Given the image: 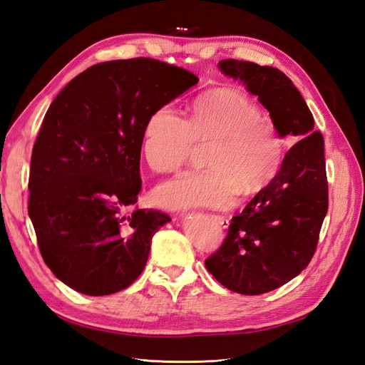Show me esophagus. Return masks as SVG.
<instances>
[{
  "mask_svg": "<svg viewBox=\"0 0 365 365\" xmlns=\"http://www.w3.org/2000/svg\"><path fill=\"white\" fill-rule=\"evenodd\" d=\"M212 217H213L215 222H216L217 225L222 227V228H227L228 224H230V220H228L225 216H222V215H213Z\"/></svg>",
  "mask_w": 365,
  "mask_h": 365,
  "instance_id": "obj_1",
  "label": "esophagus"
}]
</instances>
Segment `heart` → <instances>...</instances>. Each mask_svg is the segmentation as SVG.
<instances>
[{
    "mask_svg": "<svg viewBox=\"0 0 365 365\" xmlns=\"http://www.w3.org/2000/svg\"><path fill=\"white\" fill-rule=\"evenodd\" d=\"M256 101L235 88H217L195 98L189 117L170 105L157 108L143 129V153L152 170H178L195 145L208 146L207 169L164 182L155 200L168 208L227 207L237 195L254 196L272 182L283 163V138L262 117Z\"/></svg>",
    "mask_w": 365,
    "mask_h": 365,
    "instance_id": "b5f03b06",
    "label": "heart"
}]
</instances>
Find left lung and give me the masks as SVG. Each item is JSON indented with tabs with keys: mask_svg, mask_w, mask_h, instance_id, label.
<instances>
[{
	"mask_svg": "<svg viewBox=\"0 0 365 365\" xmlns=\"http://www.w3.org/2000/svg\"><path fill=\"white\" fill-rule=\"evenodd\" d=\"M217 67L257 96L282 137L298 140L277 176L231 219L222 245L205 260L227 289L259 295L292 280L314 257L329 207L324 138L314 130L312 113L284 73L236 59Z\"/></svg>",
	"mask_w": 365,
	"mask_h": 365,
	"instance_id": "left-lung-1",
	"label": "left lung"
}]
</instances>
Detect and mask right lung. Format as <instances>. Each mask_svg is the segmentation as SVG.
I'll return each mask as SVG.
<instances>
[{
  "label": "right lung",
  "mask_w": 365,
  "mask_h": 365,
  "mask_svg": "<svg viewBox=\"0 0 365 365\" xmlns=\"http://www.w3.org/2000/svg\"><path fill=\"white\" fill-rule=\"evenodd\" d=\"M197 81L150 58L102 62L50 105L31 150L29 216L43 262L74 291L115 294L145 269L170 216L137 207L143 129Z\"/></svg>",
  "instance_id": "right-lung-1"
}]
</instances>
